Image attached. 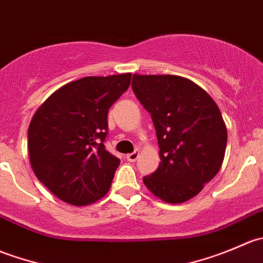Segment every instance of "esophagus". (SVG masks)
I'll return each mask as SVG.
<instances>
[{
    "label": "esophagus",
    "mask_w": 263,
    "mask_h": 263,
    "mask_svg": "<svg viewBox=\"0 0 263 263\" xmlns=\"http://www.w3.org/2000/svg\"><path fill=\"white\" fill-rule=\"evenodd\" d=\"M127 160L131 161V163H134V161L137 160V158H139V151H134V153L131 154H127Z\"/></svg>",
    "instance_id": "obj_1"
}]
</instances>
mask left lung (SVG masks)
<instances>
[{
  "mask_svg": "<svg viewBox=\"0 0 263 263\" xmlns=\"http://www.w3.org/2000/svg\"><path fill=\"white\" fill-rule=\"evenodd\" d=\"M132 90L151 115L160 163L145 185L168 203H182L216 176L227 147V127L213 98L176 75H134Z\"/></svg>",
  "mask_w": 263,
  "mask_h": 263,
  "instance_id": "1",
  "label": "left lung"
}]
</instances>
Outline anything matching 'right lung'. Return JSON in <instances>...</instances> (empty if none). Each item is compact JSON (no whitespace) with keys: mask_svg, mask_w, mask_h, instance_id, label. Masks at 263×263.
Instances as JSON below:
<instances>
[{"mask_svg":"<svg viewBox=\"0 0 263 263\" xmlns=\"http://www.w3.org/2000/svg\"><path fill=\"white\" fill-rule=\"evenodd\" d=\"M131 76H87L66 84L34 115L28 129L31 168L60 200L85 206L109 191L121 160L104 146L108 110Z\"/></svg>","mask_w":263,"mask_h":263,"instance_id":"add662e5","label":"right lung"}]
</instances>
